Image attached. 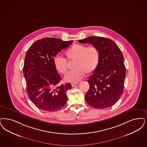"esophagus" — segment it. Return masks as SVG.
<instances>
[{"label":"esophagus","instance_id":"1","mask_svg":"<svg viewBox=\"0 0 147 147\" xmlns=\"http://www.w3.org/2000/svg\"><path fill=\"white\" fill-rule=\"evenodd\" d=\"M78 84V82H74V83H71V86L72 87H74L76 85Z\"/></svg>","mask_w":147,"mask_h":147}]
</instances>
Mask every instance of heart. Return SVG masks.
Returning a JSON list of instances; mask_svg holds the SVG:
<instances>
[{
	"instance_id": "heart-1",
	"label": "heart",
	"mask_w": 147,
	"mask_h": 147,
	"mask_svg": "<svg viewBox=\"0 0 147 147\" xmlns=\"http://www.w3.org/2000/svg\"><path fill=\"white\" fill-rule=\"evenodd\" d=\"M67 59L69 61H74V71L68 72L65 76V82H77L82 79L85 73L90 74L94 72L100 61V51L94 45L86 47L85 45L74 44L65 53ZM54 65L59 73L65 74L68 69L67 59L56 56L53 58Z\"/></svg>"
}]
</instances>
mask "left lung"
I'll list each match as a JSON object with an SVG mask.
<instances>
[{"instance_id": "1", "label": "left lung", "mask_w": 147, "mask_h": 147, "mask_svg": "<svg viewBox=\"0 0 147 147\" xmlns=\"http://www.w3.org/2000/svg\"><path fill=\"white\" fill-rule=\"evenodd\" d=\"M90 43L100 51V61L93 74L88 78L90 88L85 98L89 106L104 109L115 104L123 94L126 68L121 51L111 39L91 36L79 40Z\"/></svg>"}]
</instances>
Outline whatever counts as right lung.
Returning a JSON list of instances; mask_svg holds the SVG:
<instances>
[{
  "mask_svg": "<svg viewBox=\"0 0 147 147\" xmlns=\"http://www.w3.org/2000/svg\"><path fill=\"white\" fill-rule=\"evenodd\" d=\"M73 41L42 38L27 51L23 68L27 92L30 100L41 111H57L67 103V91L71 86L70 83L59 85L62 78L54 65L53 58Z\"/></svg>",
  "mask_w": 147,
  "mask_h": 147,
  "instance_id": "add662e5",
  "label": "right lung"
}]
</instances>
